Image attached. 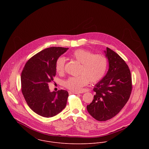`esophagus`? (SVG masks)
<instances>
[{
  "label": "esophagus",
  "instance_id": "obj_1",
  "mask_svg": "<svg viewBox=\"0 0 149 149\" xmlns=\"http://www.w3.org/2000/svg\"><path fill=\"white\" fill-rule=\"evenodd\" d=\"M69 93L70 95H71V94H79V93H78V92H72V91H69Z\"/></svg>",
  "mask_w": 149,
  "mask_h": 149
}]
</instances>
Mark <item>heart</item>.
Returning <instances> with one entry per match:
<instances>
[{"mask_svg":"<svg viewBox=\"0 0 149 149\" xmlns=\"http://www.w3.org/2000/svg\"><path fill=\"white\" fill-rule=\"evenodd\" d=\"M72 56L81 64L80 76L69 77L64 83V86L74 92H80L83 88L88 84V80L92 83L100 81L105 75L107 69V60L101 54H93L91 51L85 49H78L73 52ZM65 58L59 57L56 63V70L58 73L64 71Z\"/></svg>","mask_w":149,"mask_h":149,"instance_id":"b5f03b06","label":"heart"}]
</instances>
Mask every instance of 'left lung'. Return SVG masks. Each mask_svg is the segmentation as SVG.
I'll return each mask as SVG.
<instances>
[{
  "mask_svg": "<svg viewBox=\"0 0 149 149\" xmlns=\"http://www.w3.org/2000/svg\"><path fill=\"white\" fill-rule=\"evenodd\" d=\"M108 59L106 74L93 88V100L86 106L89 113L99 121L117 115L127 103L132 90L130 70L125 61L108 47L104 50Z\"/></svg>",
  "mask_w": 149,
  "mask_h": 149,
  "instance_id": "1",
  "label": "left lung"
}]
</instances>
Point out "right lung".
<instances>
[{"label":"right lung","instance_id":"1","mask_svg":"<svg viewBox=\"0 0 149 149\" xmlns=\"http://www.w3.org/2000/svg\"><path fill=\"white\" fill-rule=\"evenodd\" d=\"M69 48L51 47L33 56L21 73L22 91L28 106L36 113L53 117L65 108L68 92L65 90L51 92L49 83L56 76L57 60Z\"/></svg>","mask_w":149,"mask_h":149}]
</instances>
